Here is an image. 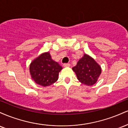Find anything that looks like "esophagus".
Masks as SVG:
<instances>
[{"mask_svg": "<svg viewBox=\"0 0 128 128\" xmlns=\"http://www.w3.org/2000/svg\"><path fill=\"white\" fill-rule=\"evenodd\" d=\"M70 64H69V63H65V64H63V66H64V67H70Z\"/></svg>", "mask_w": 128, "mask_h": 128, "instance_id": "obj_1", "label": "esophagus"}]
</instances>
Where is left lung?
<instances>
[{"instance_id":"obj_1","label":"left lung","mask_w":128,"mask_h":128,"mask_svg":"<svg viewBox=\"0 0 128 128\" xmlns=\"http://www.w3.org/2000/svg\"><path fill=\"white\" fill-rule=\"evenodd\" d=\"M79 82L88 86H92L98 81L102 72L101 67L90 56L84 54L72 68Z\"/></svg>"}]
</instances>
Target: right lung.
I'll return each instance as SVG.
<instances>
[{
  "label": "right lung",
  "mask_w": 128,
  "mask_h": 128,
  "mask_svg": "<svg viewBox=\"0 0 128 128\" xmlns=\"http://www.w3.org/2000/svg\"><path fill=\"white\" fill-rule=\"evenodd\" d=\"M62 68L51 58L49 52L41 54L34 60L29 66L32 79L42 86H49L58 79V74Z\"/></svg>",
  "instance_id": "1"
}]
</instances>
